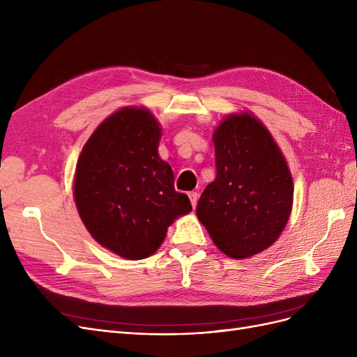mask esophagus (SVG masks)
<instances>
[{"mask_svg": "<svg viewBox=\"0 0 357 357\" xmlns=\"http://www.w3.org/2000/svg\"><path fill=\"white\" fill-rule=\"evenodd\" d=\"M198 193L197 192H189V199H190V204H192V207L195 208L197 207V204H198Z\"/></svg>", "mask_w": 357, "mask_h": 357, "instance_id": "34e87169", "label": "esophagus"}]
</instances>
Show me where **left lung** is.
<instances>
[{"instance_id": "obj_1", "label": "left lung", "mask_w": 357, "mask_h": 357, "mask_svg": "<svg viewBox=\"0 0 357 357\" xmlns=\"http://www.w3.org/2000/svg\"><path fill=\"white\" fill-rule=\"evenodd\" d=\"M213 142L215 178L202 192L197 215L225 255L250 257L273 245L289 220L290 169L273 135L252 113L223 119Z\"/></svg>"}]
</instances>
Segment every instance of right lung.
<instances>
[{
	"label": "right lung",
	"instance_id": "obj_1",
	"mask_svg": "<svg viewBox=\"0 0 357 357\" xmlns=\"http://www.w3.org/2000/svg\"><path fill=\"white\" fill-rule=\"evenodd\" d=\"M162 128L144 107H125L95 129L75 165L74 201L92 238L125 259H144L192 211L158 153Z\"/></svg>",
	"mask_w": 357,
	"mask_h": 357
}]
</instances>
